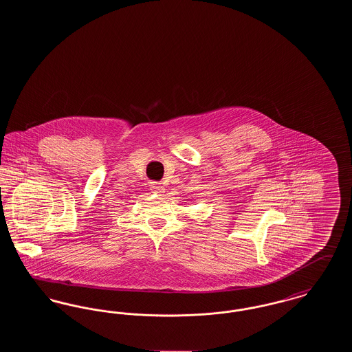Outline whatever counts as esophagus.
Masks as SVG:
<instances>
[{
    "label": "esophagus",
    "mask_w": 352,
    "mask_h": 352,
    "mask_svg": "<svg viewBox=\"0 0 352 352\" xmlns=\"http://www.w3.org/2000/svg\"><path fill=\"white\" fill-rule=\"evenodd\" d=\"M151 190L157 194H162V192H165V186L162 184H151Z\"/></svg>",
    "instance_id": "34e87169"
}]
</instances>
